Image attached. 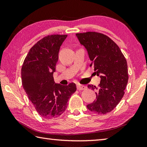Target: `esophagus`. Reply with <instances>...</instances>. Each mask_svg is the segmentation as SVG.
Here are the masks:
<instances>
[{
  "instance_id": "34e87169",
  "label": "esophagus",
  "mask_w": 147,
  "mask_h": 147,
  "mask_svg": "<svg viewBox=\"0 0 147 147\" xmlns=\"http://www.w3.org/2000/svg\"><path fill=\"white\" fill-rule=\"evenodd\" d=\"M76 87H77V89H78V90H79V91L84 90V89H86V86H82V85H80V84H78Z\"/></svg>"
}]
</instances>
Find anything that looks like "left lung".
Wrapping results in <instances>:
<instances>
[{"label":"left lung","instance_id":"1","mask_svg":"<svg viewBox=\"0 0 147 147\" xmlns=\"http://www.w3.org/2000/svg\"><path fill=\"white\" fill-rule=\"evenodd\" d=\"M88 51L94 73L100 77L98 87L88 85L96 92V100L87 105L98 114L110 112L120 102L128 84L127 62L117 45L108 36L96 32L76 34Z\"/></svg>","mask_w":147,"mask_h":147}]
</instances>
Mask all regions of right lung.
I'll use <instances>...</instances> for the list:
<instances>
[{
	"label": "right lung",
	"instance_id": "add662e5",
	"mask_svg": "<svg viewBox=\"0 0 147 147\" xmlns=\"http://www.w3.org/2000/svg\"><path fill=\"white\" fill-rule=\"evenodd\" d=\"M67 36L44 37L30 49L22 66L24 91L39 115L45 119L61 115L67 107L68 99L76 90L74 83L61 86L54 80L59 49Z\"/></svg>",
	"mask_w": 147,
	"mask_h": 147
}]
</instances>
